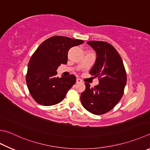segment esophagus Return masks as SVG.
Segmentation results:
<instances>
[{
  "label": "esophagus",
  "instance_id": "34e87169",
  "mask_svg": "<svg viewBox=\"0 0 150 150\" xmlns=\"http://www.w3.org/2000/svg\"><path fill=\"white\" fill-rule=\"evenodd\" d=\"M82 83V81H81L80 79H77V80H76V83Z\"/></svg>",
  "mask_w": 150,
  "mask_h": 150
}]
</instances>
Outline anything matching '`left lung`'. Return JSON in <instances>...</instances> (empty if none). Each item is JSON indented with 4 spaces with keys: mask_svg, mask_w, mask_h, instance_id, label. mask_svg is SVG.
Wrapping results in <instances>:
<instances>
[{
    "mask_svg": "<svg viewBox=\"0 0 150 150\" xmlns=\"http://www.w3.org/2000/svg\"><path fill=\"white\" fill-rule=\"evenodd\" d=\"M96 51V59L90 74L99 78V84L86 89L81 94L83 107L94 115L108 112L120 101L127 83V74L122 59L112 45L103 41L86 42Z\"/></svg>",
    "mask_w": 150,
    "mask_h": 150,
    "instance_id": "1",
    "label": "left lung"
}]
</instances>
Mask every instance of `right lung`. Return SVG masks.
I'll return each mask as SVG.
<instances>
[{
  "mask_svg": "<svg viewBox=\"0 0 150 150\" xmlns=\"http://www.w3.org/2000/svg\"><path fill=\"white\" fill-rule=\"evenodd\" d=\"M83 40L54 36L45 40L33 54L28 64L26 83L30 94L40 105L57 104L64 99L76 82L73 75L56 77L58 67L66 64L71 48L83 44Z\"/></svg>",
  "mask_w": 150,
  "mask_h": 150,
  "instance_id": "right-lung-1",
  "label": "right lung"
}]
</instances>
